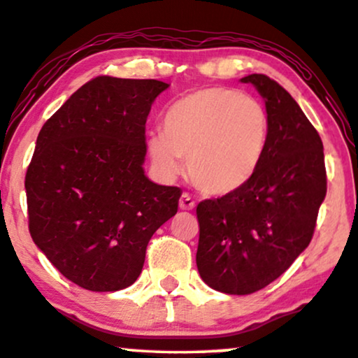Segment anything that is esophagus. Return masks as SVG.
Listing matches in <instances>:
<instances>
[{"label": "esophagus", "mask_w": 358, "mask_h": 358, "mask_svg": "<svg viewBox=\"0 0 358 358\" xmlns=\"http://www.w3.org/2000/svg\"><path fill=\"white\" fill-rule=\"evenodd\" d=\"M194 208V201H193V198H191L189 194H186V193H183L180 196V209H183V210H191Z\"/></svg>", "instance_id": "1"}]
</instances>
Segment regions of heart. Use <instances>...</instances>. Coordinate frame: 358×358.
<instances>
[{
	"mask_svg": "<svg viewBox=\"0 0 358 358\" xmlns=\"http://www.w3.org/2000/svg\"><path fill=\"white\" fill-rule=\"evenodd\" d=\"M164 134H149L148 154L157 173L173 180L183 170L213 196L240 189L255 177L269 141L264 105L240 90L206 87L165 110Z\"/></svg>",
	"mask_w": 358,
	"mask_h": 358,
	"instance_id": "obj_1",
	"label": "heart"
}]
</instances>
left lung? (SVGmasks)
Returning a JSON list of instances; mask_svg holds the SVG:
<instances>
[{"instance_id":"1","label":"left lung","mask_w":358,"mask_h":358,"mask_svg":"<svg viewBox=\"0 0 358 358\" xmlns=\"http://www.w3.org/2000/svg\"><path fill=\"white\" fill-rule=\"evenodd\" d=\"M269 115V141L255 177L198 204L196 266L210 289L248 295L284 274L313 236L326 196L323 143L300 105L275 80L250 74Z\"/></svg>"}]
</instances>
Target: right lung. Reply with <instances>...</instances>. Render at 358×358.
Masks as SVG:
<instances>
[{
	"mask_svg": "<svg viewBox=\"0 0 358 358\" xmlns=\"http://www.w3.org/2000/svg\"><path fill=\"white\" fill-rule=\"evenodd\" d=\"M170 85L99 76L40 129L26 175L34 243L64 278L92 292L134 284L150 236L181 189L148 178L145 122Z\"/></svg>",
	"mask_w": 358,
	"mask_h": 358,
	"instance_id": "obj_1",
	"label": "right lung"
}]
</instances>
